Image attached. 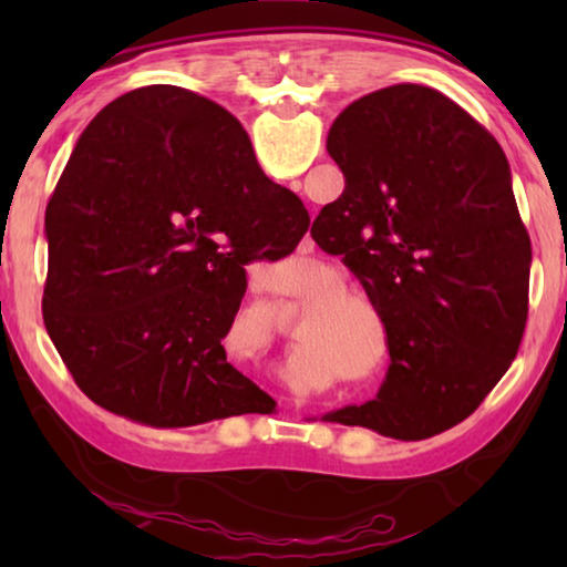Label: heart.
Listing matches in <instances>:
<instances>
[{"instance_id":"obj_1","label":"heart","mask_w":567,"mask_h":567,"mask_svg":"<svg viewBox=\"0 0 567 567\" xmlns=\"http://www.w3.org/2000/svg\"><path fill=\"white\" fill-rule=\"evenodd\" d=\"M344 280L340 272L324 270L322 265H315L310 275V285L295 290V295H315L307 300V310L315 315L302 322V334L310 332L312 338L328 344L334 354L350 358L352 352L362 350V342L368 338V330L362 328V320L352 307L378 315L375 300L360 290V287H342Z\"/></svg>"}]
</instances>
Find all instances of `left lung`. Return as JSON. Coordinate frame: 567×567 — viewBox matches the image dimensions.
<instances>
[{"mask_svg": "<svg viewBox=\"0 0 567 567\" xmlns=\"http://www.w3.org/2000/svg\"><path fill=\"white\" fill-rule=\"evenodd\" d=\"M225 127L249 137L233 114ZM344 189L312 223L344 255L388 332L378 395L322 420L422 440L480 408L520 348L530 237L503 147L475 117L422 84L348 104L328 132Z\"/></svg>", "mask_w": 567, "mask_h": 567, "instance_id": "obj_1", "label": "left lung"}]
</instances>
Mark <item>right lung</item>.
I'll list each match as a JSON object with an SVG mask.
<instances>
[{
    "label": "right lung",
    "instance_id": "add662e5",
    "mask_svg": "<svg viewBox=\"0 0 567 567\" xmlns=\"http://www.w3.org/2000/svg\"><path fill=\"white\" fill-rule=\"evenodd\" d=\"M225 124L219 104L172 84L122 94L76 140L47 205L44 328L84 395L145 425L275 402L223 338L245 265L290 255L310 215Z\"/></svg>",
    "mask_w": 567,
    "mask_h": 567
}]
</instances>
